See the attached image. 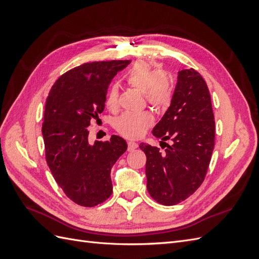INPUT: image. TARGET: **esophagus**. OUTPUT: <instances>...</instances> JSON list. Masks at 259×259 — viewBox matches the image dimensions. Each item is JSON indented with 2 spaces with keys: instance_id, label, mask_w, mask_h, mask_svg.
Listing matches in <instances>:
<instances>
[{
  "instance_id": "esophagus-1",
  "label": "esophagus",
  "mask_w": 259,
  "mask_h": 259,
  "mask_svg": "<svg viewBox=\"0 0 259 259\" xmlns=\"http://www.w3.org/2000/svg\"><path fill=\"white\" fill-rule=\"evenodd\" d=\"M138 147V145H137V143H135V142H128L127 143V149H128V151H133L134 150V149H136Z\"/></svg>"
}]
</instances>
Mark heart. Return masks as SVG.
<instances>
[{
	"mask_svg": "<svg viewBox=\"0 0 259 259\" xmlns=\"http://www.w3.org/2000/svg\"><path fill=\"white\" fill-rule=\"evenodd\" d=\"M126 83L144 93L145 98L154 108H163L169 104L171 99V84L168 76L161 70H156L147 62L140 61L133 66L125 75ZM105 105L109 110L117 108V89L110 85L107 89ZM153 116L150 112H124L114 121V127L121 135L126 138H137L150 127Z\"/></svg>",
	"mask_w": 259,
	"mask_h": 259,
	"instance_id": "1",
	"label": "heart"
}]
</instances>
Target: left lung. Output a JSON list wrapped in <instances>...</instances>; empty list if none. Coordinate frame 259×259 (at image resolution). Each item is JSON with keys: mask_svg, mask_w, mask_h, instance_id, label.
I'll list each match as a JSON object with an SVG mask.
<instances>
[{"mask_svg": "<svg viewBox=\"0 0 259 259\" xmlns=\"http://www.w3.org/2000/svg\"><path fill=\"white\" fill-rule=\"evenodd\" d=\"M152 133L164 142L170 139L173 145H167L164 152L158 147L139 145L147 156L148 192L162 205L178 204L202 185L215 145L209 91L194 69L178 72L170 106Z\"/></svg>", "mask_w": 259, "mask_h": 259, "instance_id": "obj_1", "label": "left lung"}]
</instances>
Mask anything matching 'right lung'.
<instances>
[{
	"mask_svg": "<svg viewBox=\"0 0 259 259\" xmlns=\"http://www.w3.org/2000/svg\"><path fill=\"white\" fill-rule=\"evenodd\" d=\"M130 60L93 61L77 66L54 83L46 98L42 134L45 159L52 175L77 205L93 207L112 193L110 171L126 151L116 135L89 143L88 127L105 109V96L113 76Z\"/></svg>",
	"mask_w": 259,
	"mask_h": 259,
	"instance_id": "add662e5",
	"label": "right lung"
}]
</instances>
